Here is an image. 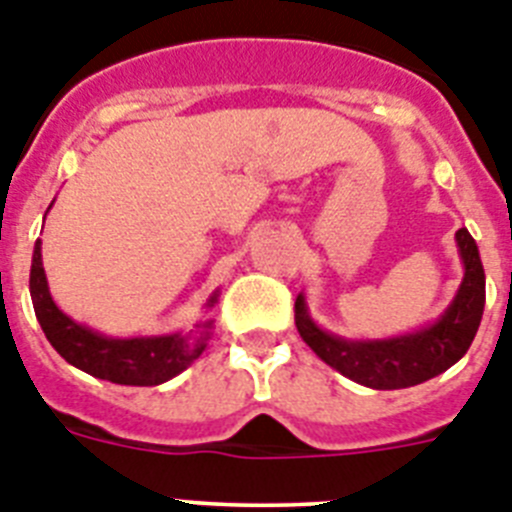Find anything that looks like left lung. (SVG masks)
<instances>
[{
	"label": "left lung",
	"instance_id": "left-lung-1",
	"mask_svg": "<svg viewBox=\"0 0 512 512\" xmlns=\"http://www.w3.org/2000/svg\"><path fill=\"white\" fill-rule=\"evenodd\" d=\"M456 246L464 279L454 302L431 325L408 336L346 341L315 325L300 295L295 302V325L302 341L343 377L372 390H405L438 377L467 354L485 310V269L467 228L456 230Z\"/></svg>",
	"mask_w": 512,
	"mask_h": 512
}]
</instances>
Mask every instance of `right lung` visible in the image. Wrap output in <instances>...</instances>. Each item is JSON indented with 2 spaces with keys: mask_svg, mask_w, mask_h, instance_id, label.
<instances>
[{
  "mask_svg": "<svg viewBox=\"0 0 512 512\" xmlns=\"http://www.w3.org/2000/svg\"><path fill=\"white\" fill-rule=\"evenodd\" d=\"M30 297H33L35 318L43 328L45 338L51 341L63 359L81 372L97 379L130 387H156L182 374L197 356L205 351L212 320L200 323V338L189 341L182 333L171 336H138V338H110L97 330L71 320L66 312L58 310L53 302L48 279H45L40 241H35L33 266H30ZM217 295L210 297V307Z\"/></svg>",
  "mask_w": 512,
  "mask_h": 512,
  "instance_id": "obj_1",
  "label": "right lung"
}]
</instances>
